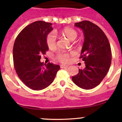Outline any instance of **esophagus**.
<instances>
[{"label":"esophagus","instance_id":"esophagus-1","mask_svg":"<svg viewBox=\"0 0 122 122\" xmlns=\"http://www.w3.org/2000/svg\"><path fill=\"white\" fill-rule=\"evenodd\" d=\"M60 68H68V66L65 65H60Z\"/></svg>","mask_w":122,"mask_h":122}]
</instances>
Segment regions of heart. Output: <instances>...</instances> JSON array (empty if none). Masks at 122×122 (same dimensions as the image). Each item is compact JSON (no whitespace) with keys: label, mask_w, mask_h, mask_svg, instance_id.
I'll return each mask as SVG.
<instances>
[{"label":"heart","mask_w":122,"mask_h":122,"mask_svg":"<svg viewBox=\"0 0 122 122\" xmlns=\"http://www.w3.org/2000/svg\"><path fill=\"white\" fill-rule=\"evenodd\" d=\"M63 36L68 38L71 41H73L77 37L78 33L72 27H66L61 31ZM46 42L48 48L51 50L54 49L57 47V38L53 32H51L47 35L46 38ZM72 54L67 53H59L57 54L56 59L62 63H66L69 61V57Z\"/></svg>","instance_id":"obj_1"}]
</instances>
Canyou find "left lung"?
<instances>
[{
    "label": "left lung",
    "mask_w": 122,
    "mask_h": 122,
    "mask_svg": "<svg viewBox=\"0 0 122 122\" xmlns=\"http://www.w3.org/2000/svg\"><path fill=\"white\" fill-rule=\"evenodd\" d=\"M83 31L84 41L80 59L86 67L72 77L73 82L81 89L89 90L99 85L106 76L111 63L110 43L104 32L94 23L83 21L75 23Z\"/></svg>",
    "instance_id": "8db88e82"
}]
</instances>
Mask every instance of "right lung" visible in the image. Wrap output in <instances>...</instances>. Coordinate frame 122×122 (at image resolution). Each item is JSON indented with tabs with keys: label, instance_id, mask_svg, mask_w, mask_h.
I'll use <instances>...</instances> for the list:
<instances>
[{
	"label": "right lung",
	"instance_id": "1",
	"mask_svg": "<svg viewBox=\"0 0 122 122\" xmlns=\"http://www.w3.org/2000/svg\"><path fill=\"white\" fill-rule=\"evenodd\" d=\"M50 23L37 21L24 27L13 47L14 68L18 77L32 90H40L53 83L60 66L40 61L48 50L46 38L53 29Z\"/></svg>",
	"mask_w": 122,
	"mask_h": 122
}]
</instances>
